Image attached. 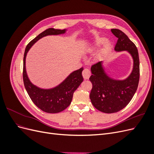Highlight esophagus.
I'll return each mask as SVG.
<instances>
[{
	"mask_svg": "<svg viewBox=\"0 0 154 154\" xmlns=\"http://www.w3.org/2000/svg\"><path fill=\"white\" fill-rule=\"evenodd\" d=\"M91 71L87 69H85L82 72V76L85 80H87L91 76Z\"/></svg>",
	"mask_w": 154,
	"mask_h": 154,
	"instance_id": "1",
	"label": "esophagus"
}]
</instances>
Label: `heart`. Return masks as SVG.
<instances>
[{
    "mask_svg": "<svg viewBox=\"0 0 154 154\" xmlns=\"http://www.w3.org/2000/svg\"><path fill=\"white\" fill-rule=\"evenodd\" d=\"M102 45H103V47L101 48L96 55V59L97 60H103L109 54L112 48V44L110 41H106L105 37H97L89 45H87V47L85 48V51L87 53H92Z\"/></svg>",
    "mask_w": 154,
    "mask_h": 154,
    "instance_id": "1",
    "label": "heart"
}]
</instances>
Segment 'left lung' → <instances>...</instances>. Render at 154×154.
Returning <instances> with one entry per match:
<instances>
[{
	"mask_svg": "<svg viewBox=\"0 0 154 154\" xmlns=\"http://www.w3.org/2000/svg\"><path fill=\"white\" fill-rule=\"evenodd\" d=\"M111 32L118 38L115 51H127L131 55L133 67L127 78L118 80L106 73L103 62L91 67V103L96 109L108 114L117 112L129 103L137 91L139 80V59L136 45L121 30L112 29Z\"/></svg>",
	"mask_w": 154,
	"mask_h": 154,
	"instance_id": "obj_1",
	"label": "left lung"
}]
</instances>
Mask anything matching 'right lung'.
Wrapping results in <instances>:
<instances>
[{"mask_svg": "<svg viewBox=\"0 0 154 154\" xmlns=\"http://www.w3.org/2000/svg\"><path fill=\"white\" fill-rule=\"evenodd\" d=\"M67 29L49 28L41 32L26 46L23 61V80L26 90L35 105L48 113H58L66 109L71 104L74 91L82 83L83 67L70 73L61 83L53 88H43L34 85L27 75L26 66L27 54L37 41L49 35L65 34Z\"/></svg>", "mask_w": 154, "mask_h": 154, "instance_id": "obj_1", "label": "right lung"}]
</instances>
